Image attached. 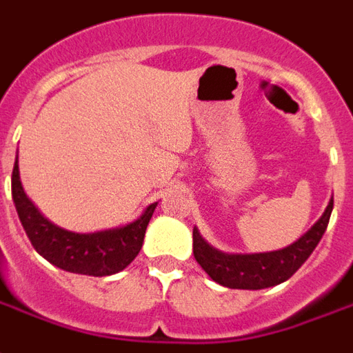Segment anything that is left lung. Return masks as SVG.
Listing matches in <instances>:
<instances>
[{
  "instance_id": "left-lung-1",
  "label": "left lung",
  "mask_w": 353,
  "mask_h": 353,
  "mask_svg": "<svg viewBox=\"0 0 353 353\" xmlns=\"http://www.w3.org/2000/svg\"><path fill=\"white\" fill-rule=\"evenodd\" d=\"M331 210H333V199L322 217L298 242L272 253L225 255L221 251L210 248L201 238L197 229H193V256L212 279L227 288L261 290V288L275 287L283 281L290 279L301 268V264L311 256L327 229Z\"/></svg>"
}]
</instances>
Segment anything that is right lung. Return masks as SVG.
I'll return each instance as SVG.
<instances>
[{"label": "right lung", "instance_id": "obj_1", "mask_svg": "<svg viewBox=\"0 0 353 353\" xmlns=\"http://www.w3.org/2000/svg\"><path fill=\"white\" fill-rule=\"evenodd\" d=\"M12 201L31 245L54 266L72 274L104 277L121 272L141 251L145 230L158 203L150 205L134 223L121 229L78 234L59 229L41 216L23 193L18 158L12 169Z\"/></svg>", "mask_w": 353, "mask_h": 353}]
</instances>
